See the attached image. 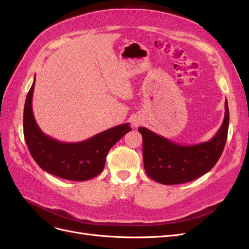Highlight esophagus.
<instances>
[{
	"label": "esophagus",
	"mask_w": 249,
	"mask_h": 249,
	"mask_svg": "<svg viewBox=\"0 0 249 249\" xmlns=\"http://www.w3.org/2000/svg\"><path fill=\"white\" fill-rule=\"evenodd\" d=\"M132 123H133V125H134V126H138V125L140 124V122H138V120H133Z\"/></svg>",
	"instance_id": "esophagus-1"
}]
</instances>
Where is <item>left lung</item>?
Segmentation results:
<instances>
[{
    "instance_id": "8db88e82",
    "label": "left lung",
    "mask_w": 249,
    "mask_h": 249,
    "mask_svg": "<svg viewBox=\"0 0 249 249\" xmlns=\"http://www.w3.org/2000/svg\"><path fill=\"white\" fill-rule=\"evenodd\" d=\"M224 105V119L220 129L212 139L198 144H178L139 126L143 140V163L147 176L163 185H176L191 182L212 169L219 160L228 138V101Z\"/></svg>"
}]
</instances>
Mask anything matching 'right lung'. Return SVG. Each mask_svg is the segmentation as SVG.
Listing matches in <instances>:
<instances>
[{
  "mask_svg": "<svg viewBox=\"0 0 249 249\" xmlns=\"http://www.w3.org/2000/svg\"><path fill=\"white\" fill-rule=\"evenodd\" d=\"M35 81L27 94L24 108V136L38 166L56 177L70 180H86L100 175L110 148L131 131L129 124L111 127L81 142L66 143L44 134L32 110Z\"/></svg>",
  "mask_w": 249,
  "mask_h": 249,
  "instance_id": "right-lung-1",
  "label": "right lung"
}]
</instances>
